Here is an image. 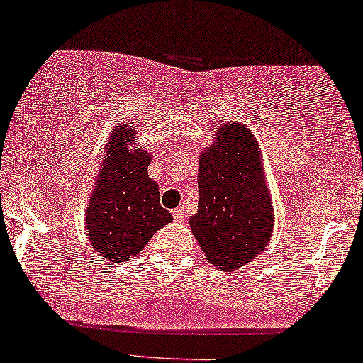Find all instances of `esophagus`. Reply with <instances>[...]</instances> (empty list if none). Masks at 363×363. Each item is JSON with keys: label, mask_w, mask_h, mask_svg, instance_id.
I'll return each mask as SVG.
<instances>
[{"label": "esophagus", "mask_w": 363, "mask_h": 363, "mask_svg": "<svg viewBox=\"0 0 363 363\" xmlns=\"http://www.w3.org/2000/svg\"><path fill=\"white\" fill-rule=\"evenodd\" d=\"M172 216H174V221L181 223L182 219H184V211H182V208H177L172 211Z\"/></svg>", "instance_id": "esophagus-1"}]
</instances>
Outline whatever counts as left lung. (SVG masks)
<instances>
[{
  "label": "left lung",
  "mask_w": 363,
  "mask_h": 363,
  "mask_svg": "<svg viewBox=\"0 0 363 363\" xmlns=\"http://www.w3.org/2000/svg\"><path fill=\"white\" fill-rule=\"evenodd\" d=\"M199 203L189 226L206 259L233 272L263 253L274 211L258 140L245 123L226 122L199 154Z\"/></svg>",
  "instance_id": "obj_1"
}]
</instances>
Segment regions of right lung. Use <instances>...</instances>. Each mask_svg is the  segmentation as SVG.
<instances>
[{
	"instance_id": "obj_1",
	"label": "right lung",
	"mask_w": 363,
	"mask_h": 363,
	"mask_svg": "<svg viewBox=\"0 0 363 363\" xmlns=\"http://www.w3.org/2000/svg\"><path fill=\"white\" fill-rule=\"evenodd\" d=\"M135 128L117 123L85 211V229L100 258L125 263L172 221L159 203V186L147 174L150 152L135 147ZM132 145L134 150H128Z\"/></svg>"
}]
</instances>
